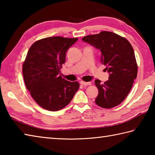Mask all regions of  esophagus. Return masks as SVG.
<instances>
[{
	"instance_id": "34e87169",
	"label": "esophagus",
	"mask_w": 155,
	"mask_h": 155,
	"mask_svg": "<svg viewBox=\"0 0 155 155\" xmlns=\"http://www.w3.org/2000/svg\"><path fill=\"white\" fill-rule=\"evenodd\" d=\"M80 83L83 86H88V85H91V82H84V81H81Z\"/></svg>"
}]
</instances>
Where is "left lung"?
Instances as JSON below:
<instances>
[{
    "mask_svg": "<svg viewBox=\"0 0 155 155\" xmlns=\"http://www.w3.org/2000/svg\"><path fill=\"white\" fill-rule=\"evenodd\" d=\"M82 40L101 51V62L109 73V80L104 83L95 81L99 91L95 104L105 109L116 107L126 99L137 77L132 45L126 38L105 31L85 36Z\"/></svg>",
    "mask_w": 155,
    "mask_h": 155,
    "instance_id": "obj_1",
    "label": "left lung"
}]
</instances>
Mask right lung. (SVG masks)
<instances>
[{"label":"right lung","mask_w":155,"mask_h":155,"mask_svg":"<svg viewBox=\"0 0 155 155\" xmlns=\"http://www.w3.org/2000/svg\"><path fill=\"white\" fill-rule=\"evenodd\" d=\"M78 38L50 37L35 41L27 52L23 74L33 99L45 110L55 111L66 107L79 88L60 75L66 54Z\"/></svg>","instance_id":"obj_1"}]
</instances>
